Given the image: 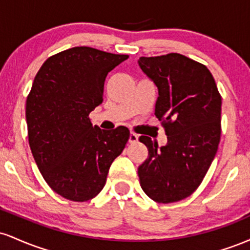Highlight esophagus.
Returning <instances> with one entry per match:
<instances>
[{
  "label": "esophagus",
  "instance_id": "34e87169",
  "mask_svg": "<svg viewBox=\"0 0 250 250\" xmlns=\"http://www.w3.org/2000/svg\"><path fill=\"white\" fill-rule=\"evenodd\" d=\"M139 141V135L135 133H130L129 135V143H135Z\"/></svg>",
  "mask_w": 250,
  "mask_h": 250
}]
</instances>
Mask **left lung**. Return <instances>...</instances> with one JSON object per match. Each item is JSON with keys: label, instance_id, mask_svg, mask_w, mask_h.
I'll return each mask as SVG.
<instances>
[{"label": "left lung", "instance_id": "left-lung-1", "mask_svg": "<svg viewBox=\"0 0 250 250\" xmlns=\"http://www.w3.org/2000/svg\"><path fill=\"white\" fill-rule=\"evenodd\" d=\"M139 64L159 89L155 115L168 139L159 147L140 137L148 148L137 169L140 185L155 202H177L196 190L216 154L221 95L208 68L185 55L142 56Z\"/></svg>", "mask_w": 250, "mask_h": 250}]
</instances>
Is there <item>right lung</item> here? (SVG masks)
Segmentation results:
<instances>
[{"mask_svg": "<svg viewBox=\"0 0 250 250\" xmlns=\"http://www.w3.org/2000/svg\"><path fill=\"white\" fill-rule=\"evenodd\" d=\"M128 57L74 47L50 56L34 79L25 104L29 146L43 179L64 199L95 197L128 142L125 127L105 131L89 117L103 101L108 73Z\"/></svg>", "mask_w": 250, "mask_h": 250, "instance_id": "obj_1", "label": "right lung"}]
</instances>
